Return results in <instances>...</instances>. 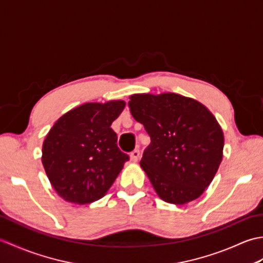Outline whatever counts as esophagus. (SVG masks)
<instances>
[{"label": "esophagus", "mask_w": 263, "mask_h": 263, "mask_svg": "<svg viewBox=\"0 0 263 263\" xmlns=\"http://www.w3.org/2000/svg\"><path fill=\"white\" fill-rule=\"evenodd\" d=\"M139 157H140V152H139L138 149L133 150V152L131 153V155H130V159L133 161V163H137Z\"/></svg>", "instance_id": "esophagus-1"}]
</instances>
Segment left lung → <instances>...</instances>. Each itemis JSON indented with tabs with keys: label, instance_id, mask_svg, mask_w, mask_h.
<instances>
[{
	"label": "left lung",
	"instance_id": "left-lung-1",
	"mask_svg": "<svg viewBox=\"0 0 263 263\" xmlns=\"http://www.w3.org/2000/svg\"><path fill=\"white\" fill-rule=\"evenodd\" d=\"M128 107L152 139L140 166L158 197L180 205L198 199L222 159L224 133L214 114L174 92L131 95Z\"/></svg>",
	"mask_w": 263,
	"mask_h": 263
}]
</instances>
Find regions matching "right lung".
Returning a JSON list of instances; mask_svg holds the SVG:
<instances>
[{"label": "right lung", "instance_id": "right-lung-1", "mask_svg": "<svg viewBox=\"0 0 263 263\" xmlns=\"http://www.w3.org/2000/svg\"><path fill=\"white\" fill-rule=\"evenodd\" d=\"M124 107L121 99L82 104L61 116L47 133L42 163L66 202L86 204L103 198L128 160L110 127Z\"/></svg>", "mask_w": 263, "mask_h": 263}]
</instances>
